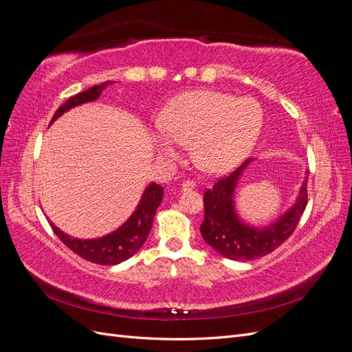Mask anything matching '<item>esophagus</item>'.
Wrapping results in <instances>:
<instances>
[{"label": "esophagus", "instance_id": "obj_1", "mask_svg": "<svg viewBox=\"0 0 352 352\" xmlns=\"http://www.w3.org/2000/svg\"><path fill=\"white\" fill-rule=\"evenodd\" d=\"M197 186V184H195V180H192V179H185L184 182H182V189H194Z\"/></svg>", "mask_w": 352, "mask_h": 352}]
</instances>
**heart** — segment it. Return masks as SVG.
I'll return each instance as SVG.
<instances>
[{"label":"heart","instance_id":"heart-1","mask_svg":"<svg viewBox=\"0 0 352 352\" xmlns=\"http://www.w3.org/2000/svg\"><path fill=\"white\" fill-rule=\"evenodd\" d=\"M155 136L158 151L175 157L192 144V157L208 173H226L250 154L263 126L260 104L219 91L179 95L162 116Z\"/></svg>","mask_w":352,"mask_h":352}]
</instances>
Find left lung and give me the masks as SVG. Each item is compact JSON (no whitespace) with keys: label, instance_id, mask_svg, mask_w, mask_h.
Instances as JSON below:
<instances>
[{"label":"left lung","instance_id":"1","mask_svg":"<svg viewBox=\"0 0 352 352\" xmlns=\"http://www.w3.org/2000/svg\"><path fill=\"white\" fill-rule=\"evenodd\" d=\"M250 162L251 160H247L230 175L220 177L204 192V221L199 226L201 235L212 250L235 261L260 258L279 248L296 229L308 198V177H305L295 204L273 225L264 229L243 225L233 206V195L243 168Z\"/></svg>","mask_w":352,"mask_h":352}]
</instances>
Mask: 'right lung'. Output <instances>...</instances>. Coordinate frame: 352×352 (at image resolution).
<instances>
[{"label": "right lung", "instance_id": "right-lung-1", "mask_svg": "<svg viewBox=\"0 0 352 352\" xmlns=\"http://www.w3.org/2000/svg\"><path fill=\"white\" fill-rule=\"evenodd\" d=\"M111 83V80H107L101 85H95V87L78 95H74V97H70L61 107H58V110L52 116L50 124L63 113L76 107V105L95 101L101 95L102 89L107 88ZM163 192L164 189L162 186L157 184H151L144 190V195L140 201V204H138L133 214L127 219V221H124L117 230L98 239L72 238L66 235L65 232H61L57 226L52 225V223H50V225L56 235L60 238V241L74 254H78L79 257L101 265H114L131 258L132 255L136 254L138 250L142 247L145 239L150 235L155 210L163 199Z\"/></svg>", "mask_w": 352, "mask_h": 352}]
</instances>
